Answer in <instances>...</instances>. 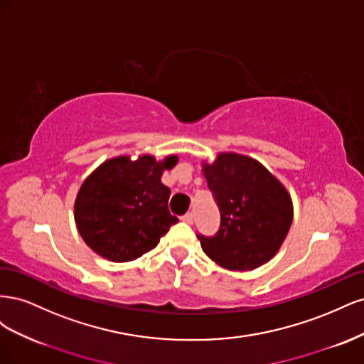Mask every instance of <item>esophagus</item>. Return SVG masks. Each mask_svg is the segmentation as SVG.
I'll use <instances>...</instances> for the list:
<instances>
[{"instance_id":"obj_1","label":"esophagus","mask_w":364,"mask_h":364,"mask_svg":"<svg viewBox=\"0 0 364 364\" xmlns=\"http://www.w3.org/2000/svg\"><path fill=\"white\" fill-rule=\"evenodd\" d=\"M182 222H185V223H188V225H193V222H194V215H193V213H188V214H185V215L182 217Z\"/></svg>"}]
</instances>
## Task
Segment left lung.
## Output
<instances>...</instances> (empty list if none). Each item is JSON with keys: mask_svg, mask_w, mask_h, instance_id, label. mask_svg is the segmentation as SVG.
<instances>
[{"mask_svg": "<svg viewBox=\"0 0 364 364\" xmlns=\"http://www.w3.org/2000/svg\"><path fill=\"white\" fill-rule=\"evenodd\" d=\"M203 178L220 209L218 232L199 235L206 255L229 270H255L281 249L293 222V200L264 165L235 151L202 162Z\"/></svg>", "mask_w": 364, "mask_h": 364, "instance_id": "left-lung-1", "label": "left lung"}]
</instances>
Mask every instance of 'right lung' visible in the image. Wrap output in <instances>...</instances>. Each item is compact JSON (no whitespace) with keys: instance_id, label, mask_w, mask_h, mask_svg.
Segmentation results:
<instances>
[{"instance_id":"add662e5","label":"right lung","mask_w":364,"mask_h":364,"mask_svg":"<svg viewBox=\"0 0 364 364\" xmlns=\"http://www.w3.org/2000/svg\"><path fill=\"white\" fill-rule=\"evenodd\" d=\"M178 155H119L106 159L83 181L74 222L85 243L112 262L134 261L155 249L178 218L168 211L170 190L161 182Z\"/></svg>"}]
</instances>
